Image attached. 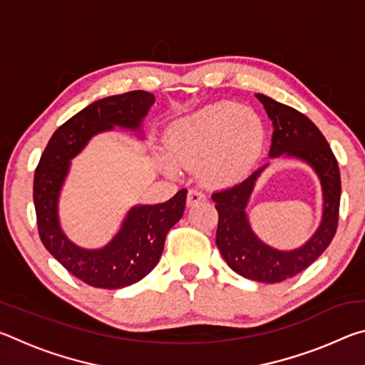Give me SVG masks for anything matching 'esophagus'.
Listing matches in <instances>:
<instances>
[{"label": "esophagus", "mask_w": 365, "mask_h": 365, "mask_svg": "<svg viewBox=\"0 0 365 365\" xmlns=\"http://www.w3.org/2000/svg\"><path fill=\"white\" fill-rule=\"evenodd\" d=\"M205 201H206V195L202 193V191L195 190V188H191V190L188 191V196H187L188 206L200 205V202H205Z\"/></svg>", "instance_id": "esophagus-1"}]
</instances>
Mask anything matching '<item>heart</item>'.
<instances>
[{
  "mask_svg": "<svg viewBox=\"0 0 365 365\" xmlns=\"http://www.w3.org/2000/svg\"><path fill=\"white\" fill-rule=\"evenodd\" d=\"M264 143L261 115L255 109L228 101L207 104L180 117L165 133L170 162L182 169L197 168L201 180L215 188L242 182L255 168ZM171 165L163 163L170 175L175 174Z\"/></svg>",
  "mask_w": 365,
  "mask_h": 365,
  "instance_id": "obj_1",
  "label": "heart"
}]
</instances>
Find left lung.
Masks as SVG:
<instances>
[{
	"mask_svg": "<svg viewBox=\"0 0 365 365\" xmlns=\"http://www.w3.org/2000/svg\"><path fill=\"white\" fill-rule=\"evenodd\" d=\"M256 98L274 125L269 156L301 160L314 170L322 190V219L299 248L277 250L264 243L252 230L246 209L257 178L267 169L269 164H265L245 182L212 195L219 212L215 243L228 267L238 275L261 283H279L307 269L331 243L338 227L341 180L336 159L312 120L269 96L256 93Z\"/></svg>",
	"mask_w": 365,
	"mask_h": 365,
	"instance_id": "8db88e82",
	"label": "left lung"
}]
</instances>
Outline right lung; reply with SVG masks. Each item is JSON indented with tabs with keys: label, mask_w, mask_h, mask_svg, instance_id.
<instances>
[{
	"label": "right lung",
	"mask_w": 365,
	"mask_h": 365,
	"mask_svg": "<svg viewBox=\"0 0 365 365\" xmlns=\"http://www.w3.org/2000/svg\"><path fill=\"white\" fill-rule=\"evenodd\" d=\"M154 101L153 93L137 90L88 104L53 133L35 170L34 202L41 243L72 275L90 287L119 289L140 282L156 267L165 235L183 215L187 190L160 205L132 206L119 230L101 248H82L61 227L59 197L71 160L98 133L114 128L130 130L143 140V120Z\"/></svg>",
	"instance_id": "add662e5"
}]
</instances>
